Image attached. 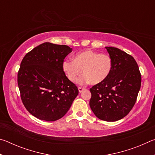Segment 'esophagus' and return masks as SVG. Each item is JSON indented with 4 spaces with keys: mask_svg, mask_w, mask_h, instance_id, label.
I'll return each mask as SVG.
<instances>
[{
    "mask_svg": "<svg viewBox=\"0 0 155 155\" xmlns=\"http://www.w3.org/2000/svg\"><path fill=\"white\" fill-rule=\"evenodd\" d=\"M78 91H79V92L81 93V92H82V91L85 90V88L84 87H78Z\"/></svg>",
    "mask_w": 155,
    "mask_h": 155,
    "instance_id": "obj_1",
    "label": "esophagus"
}]
</instances>
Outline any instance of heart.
Returning <instances> with one entry per match:
<instances>
[{"mask_svg":"<svg viewBox=\"0 0 155 155\" xmlns=\"http://www.w3.org/2000/svg\"><path fill=\"white\" fill-rule=\"evenodd\" d=\"M113 68V60L107 54L87 50L76 54L74 60L65 59L62 68L71 82H76L82 72L85 74L79 80L80 83L98 84L109 77Z\"/></svg>","mask_w":155,"mask_h":155,"instance_id":"heart-1","label":"heart"}]
</instances>
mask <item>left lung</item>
Here are the masks:
<instances>
[{
	"mask_svg": "<svg viewBox=\"0 0 155 155\" xmlns=\"http://www.w3.org/2000/svg\"><path fill=\"white\" fill-rule=\"evenodd\" d=\"M105 48L113 60L112 70L105 80L90 88V106L98 118L115 122L128 115L135 105L141 77L132 56L115 47Z\"/></svg>",
	"mask_w": 155,
	"mask_h": 155,
	"instance_id": "obj_1",
	"label": "left lung"
}]
</instances>
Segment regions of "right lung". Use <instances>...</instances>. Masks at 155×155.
<instances>
[{
	"mask_svg": "<svg viewBox=\"0 0 155 155\" xmlns=\"http://www.w3.org/2000/svg\"><path fill=\"white\" fill-rule=\"evenodd\" d=\"M72 49L45 42L24 57L18 72V85L25 108L37 118L52 122L61 118L78 94L62 68Z\"/></svg>",
	"mask_w": 155,
	"mask_h": 155,
	"instance_id": "add662e5",
	"label": "right lung"
}]
</instances>
